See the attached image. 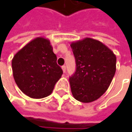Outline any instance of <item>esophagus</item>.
I'll list each match as a JSON object with an SVG mask.
<instances>
[{"label":"esophagus","mask_w":132,"mask_h":132,"mask_svg":"<svg viewBox=\"0 0 132 132\" xmlns=\"http://www.w3.org/2000/svg\"><path fill=\"white\" fill-rule=\"evenodd\" d=\"M62 69H63V72H66V66H62Z\"/></svg>","instance_id":"obj_1"}]
</instances>
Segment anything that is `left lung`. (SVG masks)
I'll list each match as a JSON object with an SVG mask.
<instances>
[{
  "instance_id": "1",
  "label": "left lung",
  "mask_w": 132,
  "mask_h": 132,
  "mask_svg": "<svg viewBox=\"0 0 132 132\" xmlns=\"http://www.w3.org/2000/svg\"><path fill=\"white\" fill-rule=\"evenodd\" d=\"M76 70L69 78L73 97L84 103L99 98L109 89L116 71V56L105 44L86 37L70 44Z\"/></svg>"
}]
</instances>
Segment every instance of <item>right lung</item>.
I'll return each mask as SVG.
<instances>
[{
    "instance_id": "obj_1",
    "label": "right lung",
    "mask_w": 132,
    "mask_h": 132,
    "mask_svg": "<svg viewBox=\"0 0 132 132\" xmlns=\"http://www.w3.org/2000/svg\"><path fill=\"white\" fill-rule=\"evenodd\" d=\"M56 60L48 39L39 37L29 42L12 59L13 79L19 89L33 98L50 95L63 75Z\"/></svg>"
}]
</instances>
